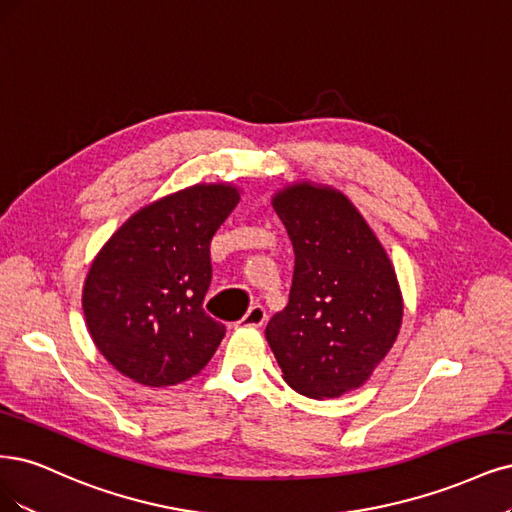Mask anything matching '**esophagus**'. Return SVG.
<instances>
[{"label":"esophagus","mask_w":512,"mask_h":512,"mask_svg":"<svg viewBox=\"0 0 512 512\" xmlns=\"http://www.w3.org/2000/svg\"><path fill=\"white\" fill-rule=\"evenodd\" d=\"M264 322H267V309H264L260 303H256L241 317L239 324L248 328H260Z\"/></svg>","instance_id":"34e87169"}]
</instances>
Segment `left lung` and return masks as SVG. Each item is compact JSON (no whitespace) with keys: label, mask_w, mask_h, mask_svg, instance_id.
I'll return each instance as SVG.
<instances>
[{"label":"left lung","mask_w":512,"mask_h":512,"mask_svg":"<svg viewBox=\"0 0 512 512\" xmlns=\"http://www.w3.org/2000/svg\"><path fill=\"white\" fill-rule=\"evenodd\" d=\"M273 207L292 241L294 275L286 309L264 334L292 390L339 398L373 375L398 337L396 271L343 192L298 182Z\"/></svg>","instance_id":"1"}]
</instances>
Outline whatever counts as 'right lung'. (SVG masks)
I'll list each match as a JSON object with an SVG mask.
<instances>
[{
    "instance_id": "1",
    "label": "right lung",
    "mask_w": 512,
    "mask_h": 512,
    "mask_svg": "<svg viewBox=\"0 0 512 512\" xmlns=\"http://www.w3.org/2000/svg\"><path fill=\"white\" fill-rule=\"evenodd\" d=\"M239 203L231 184H197L158 199L122 224L88 269V332L118 373L165 387L201 373L224 339L203 311L209 243Z\"/></svg>"
}]
</instances>
